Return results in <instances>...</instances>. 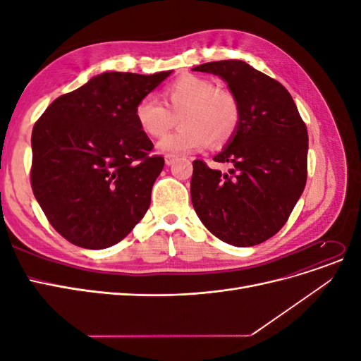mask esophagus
Wrapping results in <instances>:
<instances>
[{"mask_svg":"<svg viewBox=\"0 0 361 361\" xmlns=\"http://www.w3.org/2000/svg\"><path fill=\"white\" fill-rule=\"evenodd\" d=\"M174 161H176V157H171V155L166 157V164H167V166H171V164H174Z\"/></svg>","mask_w":361,"mask_h":361,"instance_id":"1","label":"esophagus"}]
</instances>
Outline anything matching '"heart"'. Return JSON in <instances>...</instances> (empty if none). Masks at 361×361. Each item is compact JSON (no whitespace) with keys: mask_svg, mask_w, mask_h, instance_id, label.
Segmentation results:
<instances>
[{"mask_svg":"<svg viewBox=\"0 0 361 361\" xmlns=\"http://www.w3.org/2000/svg\"><path fill=\"white\" fill-rule=\"evenodd\" d=\"M166 108L154 94H146L135 105V120L149 137L158 138L173 124V114L182 112L183 128L158 143L164 155H185L209 145L223 146L231 140L241 120V106L227 90L211 80L185 75L164 89Z\"/></svg>","mask_w":361,"mask_h":361,"instance_id":"heart-1","label":"heart"}]
</instances>
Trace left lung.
<instances>
[{"mask_svg":"<svg viewBox=\"0 0 361 361\" xmlns=\"http://www.w3.org/2000/svg\"><path fill=\"white\" fill-rule=\"evenodd\" d=\"M192 71L220 76L241 106L235 135L214 157L231 170L192 162V206L221 241L262 244L285 226L304 191L307 128L285 87L243 60L211 61Z\"/></svg>","mask_w":361,"mask_h":361,"instance_id":"1","label":"left lung"}]
</instances>
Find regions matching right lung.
<instances>
[{
    "label": "right lung",
    "instance_id": "right-lung-1",
    "mask_svg": "<svg viewBox=\"0 0 361 361\" xmlns=\"http://www.w3.org/2000/svg\"><path fill=\"white\" fill-rule=\"evenodd\" d=\"M104 72L57 97L32 128L31 188L48 221L69 243L108 248L150 206L164 158L135 120L141 97L167 78Z\"/></svg>",
    "mask_w": 361,
    "mask_h": 361
}]
</instances>
